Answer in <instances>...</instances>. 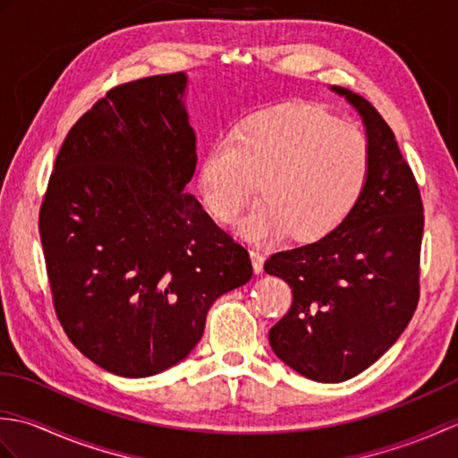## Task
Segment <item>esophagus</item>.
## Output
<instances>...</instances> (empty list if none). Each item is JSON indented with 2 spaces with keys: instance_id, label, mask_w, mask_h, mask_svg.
Returning a JSON list of instances; mask_svg holds the SVG:
<instances>
[{
  "instance_id": "1",
  "label": "esophagus",
  "mask_w": 458,
  "mask_h": 458,
  "mask_svg": "<svg viewBox=\"0 0 458 458\" xmlns=\"http://www.w3.org/2000/svg\"><path fill=\"white\" fill-rule=\"evenodd\" d=\"M250 258H251V266H254L256 274L258 276L264 274V261H266L264 254H261V251H258V250H251L250 251Z\"/></svg>"
}]
</instances>
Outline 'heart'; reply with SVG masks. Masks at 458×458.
I'll use <instances>...</instances> for the list:
<instances>
[{"instance_id": "b5f03b06", "label": "heart", "mask_w": 458, "mask_h": 458, "mask_svg": "<svg viewBox=\"0 0 458 458\" xmlns=\"http://www.w3.org/2000/svg\"><path fill=\"white\" fill-rule=\"evenodd\" d=\"M366 135L309 104L259 110L214 140L199 161L204 207L232 222L259 181L261 200L240 220L248 240H317L343 222L364 191Z\"/></svg>"}]
</instances>
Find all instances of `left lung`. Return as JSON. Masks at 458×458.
I'll return each instance as SVG.
<instances>
[{"label": "left lung", "mask_w": 458, "mask_h": 458, "mask_svg": "<svg viewBox=\"0 0 458 458\" xmlns=\"http://www.w3.org/2000/svg\"><path fill=\"white\" fill-rule=\"evenodd\" d=\"M335 94L364 123L369 169L348 216L320 240L271 256L264 269L289 284L293 305L269 330L276 356L297 374L338 384L387 352L420 301L423 204L395 135L362 96Z\"/></svg>", "instance_id": "left-lung-1"}]
</instances>
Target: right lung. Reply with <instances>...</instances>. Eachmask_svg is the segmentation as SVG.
<instances>
[{
	"label": "right lung",
	"mask_w": 458,
	"mask_h": 458,
	"mask_svg": "<svg viewBox=\"0 0 458 458\" xmlns=\"http://www.w3.org/2000/svg\"><path fill=\"white\" fill-rule=\"evenodd\" d=\"M189 76L115 86L56 155L38 232L56 317L94 364L165 372L199 344L214 301L251 279L244 246L187 192Z\"/></svg>",
	"instance_id": "add662e5"
}]
</instances>
